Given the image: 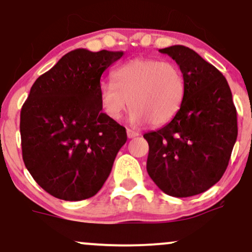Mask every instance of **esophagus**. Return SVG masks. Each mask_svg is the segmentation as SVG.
<instances>
[{
	"instance_id": "34e87169",
	"label": "esophagus",
	"mask_w": 252,
	"mask_h": 252,
	"mask_svg": "<svg viewBox=\"0 0 252 252\" xmlns=\"http://www.w3.org/2000/svg\"><path fill=\"white\" fill-rule=\"evenodd\" d=\"M126 135H128L129 138H134V137H137V136L140 134H138L137 131H135V130H132V129H126Z\"/></svg>"
}]
</instances>
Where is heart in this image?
<instances>
[{
  "mask_svg": "<svg viewBox=\"0 0 252 252\" xmlns=\"http://www.w3.org/2000/svg\"><path fill=\"white\" fill-rule=\"evenodd\" d=\"M185 94L186 80L176 63L137 58L112 72V84L100 85L99 100L110 120L118 121L130 106L132 122L158 126L176 116Z\"/></svg>",
  "mask_w": 252,
  "mask_h": 252,
  "instance_id": "b5f03b06",
  "label": "heart"
}]
</instances>
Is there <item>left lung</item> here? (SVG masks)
Instances as JSON below:
<instances>
[{
	"instance_id": "left-lung-1",
	"label": "left lung",
	"mask_w": 252,
	"mask_h": 252,
	"mask_svg": "<svg viewBox=\"0 0 252 252\" xmlns=\"http://www.w3.org/2000/svg\"><path fill=\"white\" fill-rule=\"evenodd\" d=\"M184 72L186 94L176 116L143 135L147 172L166 194H200L220 180L237 140V111L230 86L213 65L181 45L158 50Z\"/></svg>"
}]
</instances>
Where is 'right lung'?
<instances>
[{"label":"right lung","instance_id":"add662e5","mask_svg":"<svg viewBox=\"0 0 252 252\" xmlns=\"http://www.w3.org/2000/svg\"><path fill=\"white\" fill-rule=\"evenodd\" d=\"M123 52H68L32 86L21 109L22 158L40 187L67 201L97 194L126 142L99 100L103 72Z\"/></svg>","mask_w":252,"mask_h":252}]
</instances>
